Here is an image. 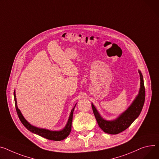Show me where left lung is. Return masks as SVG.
Returning a JSON list of instances; mask_svg holds the SVG:
<instances>
[{"label":"left lung","mask_w":159,"mask_h":159,"mask_svg":"<svg viewBox=\"0 0 159 159\" xmlns=\"http://www.w3.org/2000/svg\"><path fill=\"white\" fill-rule=\"evenodd\" d=\"M138 71L140 76V88L139 93L127 109L121 113L117 118L113 120H105L102 117L93 103H91L95 118L100 129L104 132L109 134H118L129 128L139 116L145 100V88L142 73L139 70Z\"/></svg>","instance_id":"left-lung-1"}]
</instances>
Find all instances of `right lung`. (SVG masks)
Segmentation results:
<instances>
[{"mask_svg":"<svg viewBox=\"0 0 159 159\" xmlns=\"http://www.w3.org/2000/svg\"><path fill=\"white\" fill-rule=\"evenodd\" d=\"M14 98H15V107L18 116V118L22 122V123L24 125L25 127L29 130L32 133L37 134L39 136H41L49 140L52 141H62L63 139H66V137L69 135L70 134V132L71 130V123H72V120H73V113L74 109H75L77 103L74 105V107L71 111V112L69 116V118L68 120V122L65 126V128L61 130H50L45 129H41L36 127L35 126L32 125L30 124L24 117L22 112L20 111V109L18 108L17 106V102H16V94L15 91H14Z\"/></svg>","mask_w":159,"mask_h":159,"instance_id":"obj_1","label":"right lung"}]
</instances>
